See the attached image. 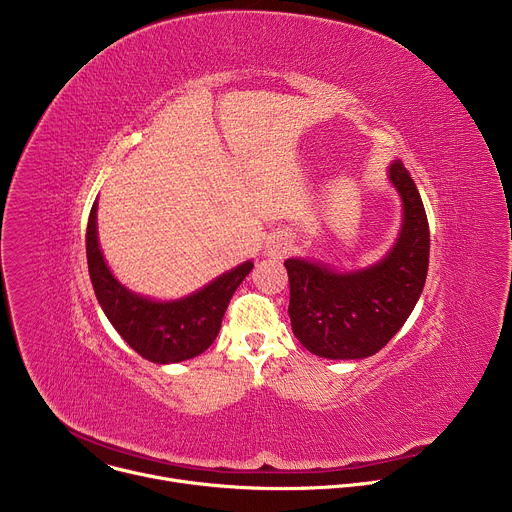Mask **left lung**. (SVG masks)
<instances>
[{
	"label": "left lung",
	"mask_w": 512,
	"mask_h": 512,
	"mask_svg": "<svg viewBox=\"0 0 512 512\" xmlns=\"http://www.w3.org/2000/svg\"><path fill=\"white\" fill-rule=\"evenodd\" d=\"M403 198V229L377 265L334 273L304 259H287L289 318L296 338L324 358H364L379 352L413 312L427 277L429 225L415 182L403 164L389 168Z\"/></svg>",
	"instance_id": "obj_1"
}]
</instances>
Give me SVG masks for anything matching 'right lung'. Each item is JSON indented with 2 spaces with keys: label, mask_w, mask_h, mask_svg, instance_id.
Returning <instances> with one entry per match:
<instances>
[{
  "label": "right lung",
  "mask_w": 512,
  "mask_h": 512,
  "mask_svg": "<svg viewBox=\"0 0 512 512\" xmlns=\"http://www.w3.org/2000/svg\"><path fill=\"white\" fill-rule=\"evenodd\" d=\"M87 261L95 296L121 338L143 358L158 364L202 354L221 330L235 289L253 269L247 261L223 273L196 294L176 302H152L125 289L105 265L97 241V202L87 225Z\"/></svg>",
  "instance_id": "right-lung-1"
}]
</instances>
